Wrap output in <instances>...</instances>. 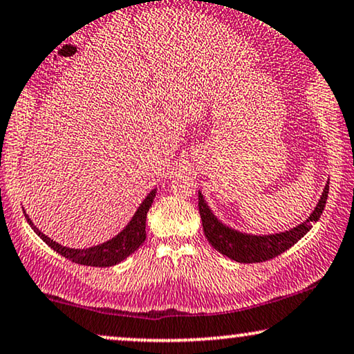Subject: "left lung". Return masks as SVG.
<instances>
[{"label":"left lung","mask_w":354,"mask_h":354,"mask_svg":"<svg viewBox=\"0 0 354 354\" xmlns=\"http://www.w3.org/2000/svg\"><path fill=\"white\" fill-rule=\"evenodd\" d=\"M327 198L328 182L325 183L317 205L312 209L306 221L291 227L289 231L274 234H249L227 226V224L219 221L213 209L205 201L201 192H198V208L205 236L219 254L226 255L227 259L239 261V263H255V261H265L273 259V257H278L283 252H286L289 247L295 245L297 241H301L310 231L312 224L319 221L325 203H327Z\"/></svg>","instance_id":"1"}]
</instances>
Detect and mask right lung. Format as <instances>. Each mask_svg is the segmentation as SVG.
<instances>
[{"mask_svg":"<svg viewBox=\"0 0 354 354\" xmlns=\"http://www.w3.org/2000/svg\"><path fill=\"white\" fill-rule=\"evenodd\" d=\"M156 192L158 188H153L149 192L148 196L141 201V205L138 206V209L133 214L130 223L117 234L115 237L109 239V241L102 242V244L87 247V249H71V247H65L58 242H55L53 239L40 231L39 227L34 226L32 219L26 214L27 223L34 229V232L39 236L48 247H52L55 252H58L59 255H63L65 259L75 261V263L86 265V267H113V265L120 263L130 257L138 247L145 242L146 239V214L153 205Z\"/></svg>","mask_w":354,"mask_h":354,"instance_id":"obj_1","label":"right lung"}]
</instances>
